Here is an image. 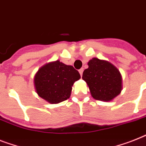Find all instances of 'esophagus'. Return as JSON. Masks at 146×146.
Returning a JSON list of instances; mask_svg holds the SVG:
<instances>
[{
    "instance_id": "esophagus-1",
    "label": "esophagus",
    "mask_w": 146,
    "mask_h": 146,
    "mask_svg": "<svg viewBox=\"0 0 146 146\" xmlns=\"http://www.w3.org/2000/svg\"><path fill=\"white\" fill-rule=\"evenodd\" d=\"M83 72H84V68H80V70H79V73H80V76H82V74H83Z\"/></svg>"
}]
</instances>
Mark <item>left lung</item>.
Listing matches in <instances>:
<instances>
[{
  "label": "left lung",
  "instance_id": "1",
  "mask_svg": "<svg viewBox=\"0 0 146 146\" xmlns=\"http://www.w3.org/2000/svg\"><path fill=\"white\" fill-rule=\"evenodd\" d=\"M88 66L82 78L86 81L94 99L110 102L121 93L122 78L113 64L94 57L88 62Z\"/></svg>",
  "mask_w": 146,
  "mask_h": 146
}]
</instances>
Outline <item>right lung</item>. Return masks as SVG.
<instances>
[{"mask_svg":"<svg viewBox=\"0 0 146 146\" xmlns=\"http://www.w3.org/2000/svg\"><path fill=\"white\" fill-rule=\"evenodd\" d=\"M80 78L79 72L73 66L56 60L37 71L33 84L39 97L50 104H59L70 98L72 86Z\"/></svg>","mask_w":146,"mask_h":146,"instance_id":"add662e5","label":"right lung"}]
</instances>
